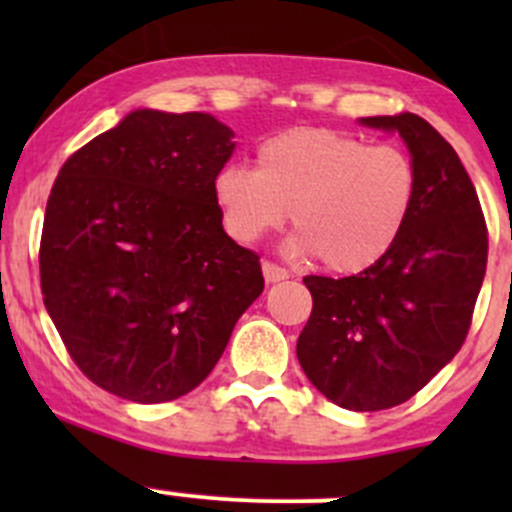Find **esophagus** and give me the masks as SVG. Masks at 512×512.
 <instances>
[{"label": "esophagus", "instance_id": "esophagus-1", "mask_svg": "<svg viewBox=\"0 0 512 512\" xmlns=\"http://www.w3.org/2000/svg\"><path fill=\"white\" fill-rule=\"evenodd\" d=\"M262 272H265L267 282H282L289 277V272L285 270V267L277 265V262H270V260L262 262Z\"/></svg>", "mask_w": 512, "mask_h": 512}]
</instances>
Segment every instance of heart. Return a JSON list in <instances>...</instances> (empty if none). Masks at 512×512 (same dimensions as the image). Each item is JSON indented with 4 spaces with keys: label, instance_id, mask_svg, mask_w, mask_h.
Returning a JSON list of instances; mask_svg holds the SVG:
<instances>
[{
    "label": "heart",
    "instance_id": "obj_1",
    "mask_svg": "<svg viewBox=\"0 0 512 512\" xmlns=\"http://www.w3.org/2000/svg\"><path fill=\"white\" fill-rule=\"evenodd\" d=\"M418 195L416 163L404 148L334 128H289L257 151V170L225 165L215 178L223 223L255 242L289 218L294 255H317L327 270L374 267L404 232Z\"/></svg>",
    "mask_w": 512,
    "mask_h": 512
}]
</instances>
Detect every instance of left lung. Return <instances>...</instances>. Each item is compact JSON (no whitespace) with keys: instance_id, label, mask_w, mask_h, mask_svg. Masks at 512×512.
Returning <instances> with one entry per match:
<instances>
[{"instance_id":"obj_1","label":"left lung","mask_w":512,"mask_h":512,"mask_svg":"<svg viewBox=\"0 0 512 512\" xmlns=\"http://www.w3.org/2000/svg\"><path fill=\"white\" fill-rule=\"evenodd\" d=\"M399 131L418 195L396 245L352 277L307 275L312 314L297 339L307 379L349 411H384L421 391L466 342L488 262L476 188L451 143L416 113L361 118Z\"/></svg>"}]
</instances>
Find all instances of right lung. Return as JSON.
I'll return each mask as SVG.
<instances>
[{
  "instance_id": "add662e5",
  "label": "right lung",
  "mask_w": 512,
  "mask_h": 512,
  "mask_svg": "<svg viewBox=\"0 0 512 512\" xmlns=\"http://www.w3.org/2000/svg\"><path fill=\"white\" fill-rule=\"evenodd\" d=\"M232 138L208 113L141 108L56 175L39 245L46 312L86 379L121 399L193 391L265 289L260 255L227 237L215 200Z\"/></svg>"
}]
</instances>
